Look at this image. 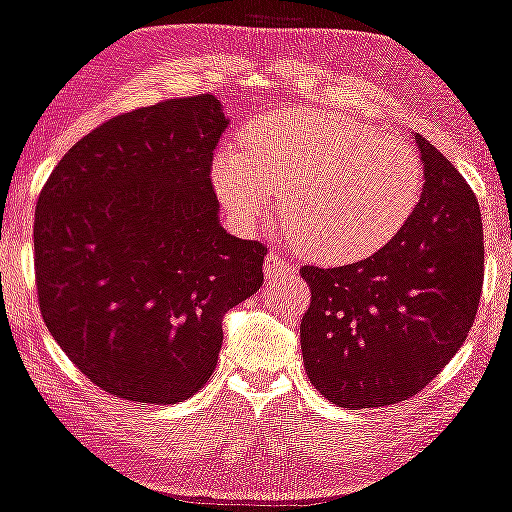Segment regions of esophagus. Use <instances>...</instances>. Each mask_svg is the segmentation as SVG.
<instances>
[{
	"label": "esophagus",
	"mask_w": 512,
	"mask_h": 512,
	"mask_svg": "<svg viewBox=\"0 0 512 512\" xmlns=\"http://www.w3.org/2000/svg\"><path fill=\"white\" fill-rule=\"evenodd\" d=\"M281 274H295V269L283 260L281 255H276V252H269L267 257H264V276H267L269 281L279 279Z\"/></svg>",
	"instance_id": "esophagus-1"
}]
</instances>
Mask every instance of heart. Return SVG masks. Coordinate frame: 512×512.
<instances>
[{"mask_svg":"<svg viewBox=\"0 0 512 512\" xmlns=\"http://www.w3.org/2000/svg\"><path fill=\"white\" fill-rule=\"evenodd\" d=\"M243 150L212 159L229 212L255 224L281 193V219L310 260L350 264L403 231L422 195V162L408 143L324 109H291L250 123Z\"/></svg>","mask_w":512,"mask_h":512,"instance_id":"heart-1","label":"heart"}]
</instances>
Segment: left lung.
Instances as JSON below:
<instances>
[{"label": "left lung", "mask_w": 512, "mask_h": 512, "mask_svg": "<svg viewBox=\"0 0 512 512\" xmlns=\"http://www.w3.org/2000/svg\"><path fill=\"white\" fill-rule=\"evenodd\" d=\"M420 202L367 260L303 267L312 303L300 322L310 384L338 408L393 405L420 393L467 338L484 281L482 212L460 171L415 135Z\"/></svg>", "instance_id": "obj_1"}]
</instances>
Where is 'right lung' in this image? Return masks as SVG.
<instances>
[{"label": "right lung", "instance_id": "right-lung-1", "mask_svg": "<svg viewBox=\"0 0 512 512\" xmlns=\"http://www.w3.org/2000/svg\"><path fill=\"white\" fill-rule=\"evenodd\" d=\"M226 126L214 95L114 116L42 188V319L102 391L155 405L195 396L217 367L221 319L260 291L267 248L226 233L209 178Z\"/></svg>", "mask_w": 512, "mask_h": 512}]
</instances>
